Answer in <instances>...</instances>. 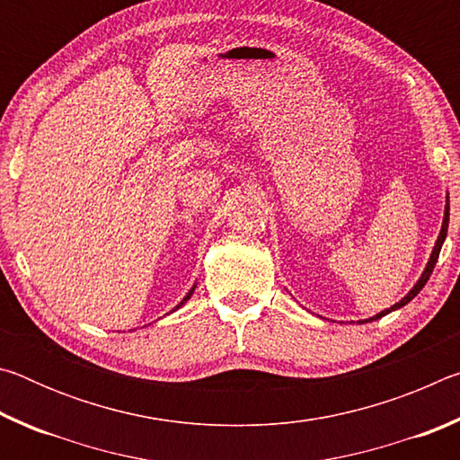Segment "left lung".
Instances as JSON below:
<instances>
[{"mask_svg": "<svg viewBox=\"0 0 460 460\" xmlns=\"http://www.w3.org/2000/svg\"><path fill=\"white\" fill-rule=\"evenodd\" d=\"M448 211H450V207H448V197H447V207H445V221H442V229H440V235H438V239H436V245H434V249H432V255H430V261H428V266H426V270L422 271V276H420V279L416 282V286L411 288V290L403 296V298L398 302V305H394L392 308H387V310H381L379 314H376V316H371L369 321H377V318H381V316H385V314H389L392 313V310H398V308H402V306H406L408 302L411 300V298H416L418 296V292L422 290V288L426 286V282H428V278H430V274H432V270H434V266H436V261H438V255H440V249H442V243H445V239H447V231H448ZM363 323H367V321H363Z\"/></svg>", "mask_w": 460, "mask_h": 460, "instance_id": "obj_1", "label": "left lung"}]
</instances>
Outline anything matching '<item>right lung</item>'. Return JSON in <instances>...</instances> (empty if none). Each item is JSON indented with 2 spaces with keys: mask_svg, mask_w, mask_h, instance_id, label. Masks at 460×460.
I'll return each instance as SVG.
<instances>
[{
  "mask_svg": "<svg viewBox=\"0 0 460 460\" xmlns=\"http://www.w3.org/2000/svg\"><path fill=\"white\" fill-rule=\"evenodd\" d=\"M192 292H194V288H192V290H190V292H189V294H186V296H184V298H182V302H181V305H178V306H176V308H181V306H182V305H184V302H186V300H189V298H190V296H192Z\"/></svg>",
  "mask_w": 460,
  "mask_h": 460,
  "instance_id": "right-lung-1",
  "label": "right lung"
}]
</instances>
